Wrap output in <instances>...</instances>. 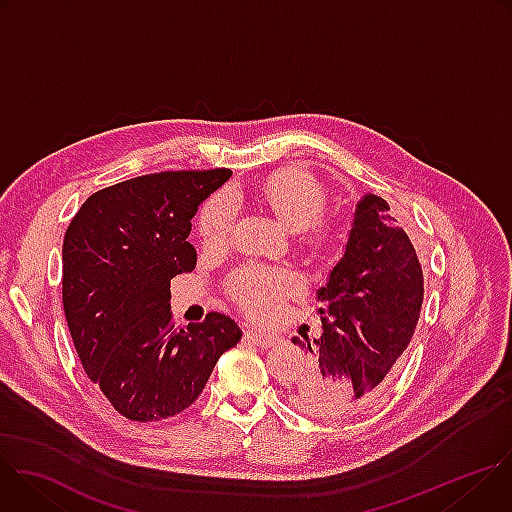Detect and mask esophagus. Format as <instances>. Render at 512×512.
Here are the masks:
<instances>
[{
	"label": "esophagus",
	"instance_id": "34e87169",
	"mask_svg": "<svg viewBox=\"0 0 512 512\" xmlns=\"http://www.w3.org/2000/svg\"><path fill=\"white\" fill-rule=\"evenodd\" d=\"M245 338H247L249 342H253L255 346H261V348H271V346H275V342H277V336L267 334V332H259V330H247V332H245Z\"/></svg>",
	"mask_w": 512,
	"mask_h": 512
}]
</instances>
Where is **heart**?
Instances as JSON below:
<instances>
[{
  "label": "heart",
  "instance_id": "obj_1",
  "mask_svg": "<svg viewBox=\"0 0 512 512\" xmlns=\"http://www.w3.org/2000/svg\"><path fill=\"white\" fill-rule=\"evenodd\" d=\"M263 202L279 221L294 233H300L304 245L318 253H330L340 245V229L320 218L328 194L318 178L306 170H287L269 178L261 188ZM239 194L221 190L210 196L198 218V229L204 245L223 247L229 243L239 218ZM300 281L289 269H269L263 265H247L229 277L233 300L255 318L273 316L283 298L296 294Z\"/></svg>",
  "mask_w": 512,
  "mask_h": 512
}]
</instances>
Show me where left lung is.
Instances as JSON below:
<instances>
[{"label":"left lung","mask_w":512,"mask_h":512,"mask_svg":"<svg viewBox=\"0 0 512 512\" xmlns=\"http://www.w3.org/2000/svg\"><path fill=\"white\" fill-rule=\"evenodd\" d=\"M318 302L322 334L291 338L310 362L289 403L308 415L342 417L369 407L395 381L423 304L421 263L381 196L358 200L344 255Z\"/></svg>","instance_id":"8db88e82"}]
</instances>
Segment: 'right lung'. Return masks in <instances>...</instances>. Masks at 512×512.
Returning <instances> with one entry per match:
<instances>
[{
  "instance_id": "add662e5",
  "label": "right lung",
  "mask_w": 512,
  "mask_h": 512,
  "mask_svg": "<svg viewBox=\"0 0 512 512\" xmlns=\"http://www.w3.org/2000/svg\"><path fill=\"white\" fill-rule=\"evenodd\" d=\"M231 170L145 174L91 194L62 245V306L89 379L131 421L190 407L241 330L225 314L176 328L170 279L196 267L198 206Z\"/></svg>"
}]
</instances>
